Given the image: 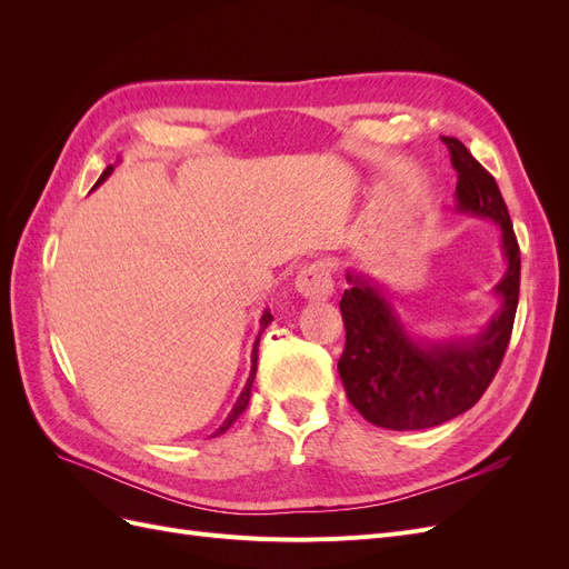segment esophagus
<instances>
[{
	"instance_id": "esophagus-1",
	"label": "esophagus",
	"mask_w": 569,
	"mask_h": 569,
	"mask_svg": "<svg viewBox=\"0 0 569 569\" xmlns=\"http://www.w3.org/2000/svg\"><path fill=\"white\" fill-rule=\"evenodd\" d=\"M297 289H299V295L308 301L330 299L332 291H335L330 263L313 261V263L303 266V270L297 274Z\"/></svg>"
}]
</instances>
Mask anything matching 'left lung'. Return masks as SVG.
Listing matches in <instances>:
<instances>
[{
  "label": "left lung",
  "instance_id": "8db88e82",
  "mask_svg": "<svg viewBox=\"0 0 569 569\" xmlns=\"http://www.w3.org/2000/svg\"><path fill=\"white\" fill-rule=\"evenodd\" d=\"M458 170L456 211L487 218L501 230L503 278L491 289L498 311L477 335L427 339L401 318L391 291L360 270H347L339 301L347 347L339 377L368 422L412 432L470 410L491 385L508 349L520 297V247L493 176L456 137H443Z\"/></svg>",
  "mask_w": 569,
  "mask_h": 569
}]
</instances>
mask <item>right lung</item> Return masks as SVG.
<instances>
[{
  "label": "right lung",
  "mask_w": 569,
  "mask_h": 569,
  "mask_svg": "<svg viewBox=\"0 0 569 569\" xmlns=\"http://www.w3.org/2000/svg\"><path fill=\"white\" fill-rule=\"evenodd\" d=\"M116 163H120V159H118ZM116 163H113V166H116ZM113 166H107V170H104V173L99 176V180H97V184H94L92 189H97L101 182H107V180H109V176L113 173ZM270 322H272V313H270L268 308H266L263 316H261V320H258V325H261V330H258V337H256V341H253V349H251V372H249V380H247V385H244L242 393L237 396V401H234V406H232V410H230V416H228L226 420H222V425L216 429V435H222V432H226V429H230V425H232L239 416H242L244 408L249 406V399H251V385H253L256 368H258V366H256V363H258V341H261V335H263V330H266V327H268Z\"/></svg>",
  "instance_id": "1"
}]
</instances>
